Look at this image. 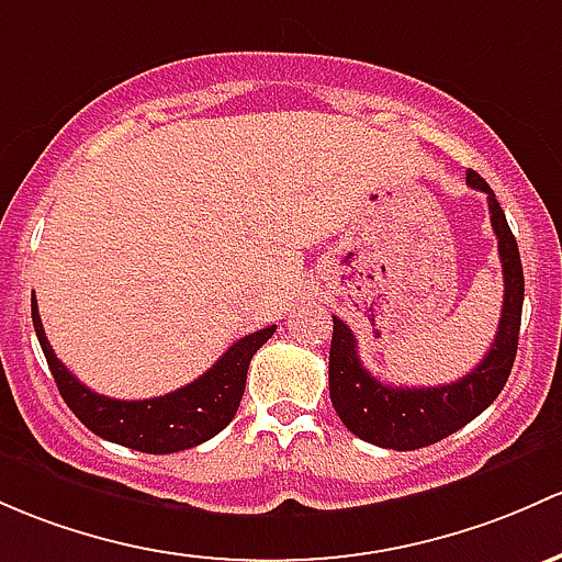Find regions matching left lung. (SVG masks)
Here are the masks:
<instances>
[{
    "label": "left lung",
    "instance_id": "left-lung-1",
    "mask_svg": "<svg viewBox=\"0 0 562 562\" xmlns=\"http://www.w3.org/2000/svg\"><path fill=\"white\" fill-rule=\"evenodd\" d=\"M465 182L476 191L487 193L490 223L498 236V256L504 266V310H501L495 341L474 371L458 382L439 387H393L382 385L376 376L363 369L358 358V341L347 323L334 317L328 356V390L339 420L347 430L369 445L385 450H420L441 441L480 417L504 390L512 374L522 321L525 277L519 261L517 239L506 223L504 210L495 199L493 188L480 175H465Z\"/></svg>",
    "mask_w": 562,
    "mask_h": 562
}]
</instances>
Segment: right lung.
I'll return each mask as SVG.
<instances>
[{
  "label": "right lung",
  "instance_id": "1",
  "mask_svg": "<svg viewBox=\"0 0 562 562\" xmlns=\"http://www.w3.org/2000/svg\"><path fill=\"white\" fill-rule=\"evenodd\" d=\"M32 323L37 330L40 347L45 352L47 369H50L58 393L75 412V417L102 439L150 454L191 450V447L221 434L239 409L250 358L277 330V326H269L234 341L210 371H204L199 380L175 390V393L145 401H117L80 385L78 376L56 358L34 299Z\"/></svg>",
  "mask_w": 562,
  "mask_h": 562
}]
</instances>
